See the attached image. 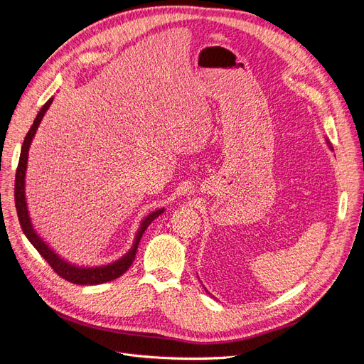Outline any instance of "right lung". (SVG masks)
<instances>
[{
	"instance_id": "right-lung-1",
	"label": "right lung",
	"mask_w": 364,
	"mask_h": 364,
	"mask_svg": "<svg viewBox=\"0 0 364 364\" xmlns=\"http://www.w3.org/2000/svg\"><path fill=\"white\" fill-rule=\"evenodd\" d=\"M53 102V97L50 100L41 107L39 114L36 115L35 121H33V124L30 127V130L27 132V135L24 138L23 142V149H21V156H19V162H18V168H16V174H15V206H16V213H18V218H19V225L21 229H23V232L26 234V237L28 238L30 243L36 247V250L41 253V257L46 259L50 267L56 272L60 278H63L65 281L73 282V284H79V285H95V284H103V282H109L112 279L119 278L121 274H123L132 264H134L135 255H136V249H138V243L144 234V230L147 229V226L155 220L159 214H162V209L159 211L150 214L144 222L141 225V229L138 230L136 238H135V243L132 250L127 253L126 257L121 258L119 261L114 262V264H109V266L105 267H95V269H80V267H75L71 266V264L65 262L63 259H60L56 253H54L51 249H48V246L43 243V241L36 235L35 230L31 228L30 223V217H28V211H27V206H26V196H24V178H26V168H27V156H28V147H30V142L36 134V129L41 123V119L43 117V114L47 112V109L50 107Z\"/></svg>"
}]
</instances>
